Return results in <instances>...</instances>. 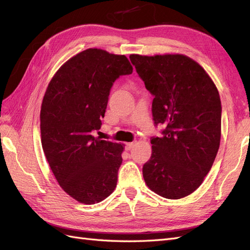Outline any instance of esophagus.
<instances>
[{
	"label": "esophagus",
	"mask_w": 250,
	"mask_h": 250,
	"mask_svg": "<svg viewBox=\"0 0 250 250\" xmlns=\"http://www.w3.org/2000/svg\"><path fill=\"white\" fill-rule=\"evenodd\" d=\"M133 146H134V143L133 142L132 143H127L125 148H126V150H131L133 148Z\"/></svg>",
	"instance_id": "1"
}]
</instances>
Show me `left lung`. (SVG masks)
<instances>
[{
	"label": "left lung",
	"mask_w": 250,
	"mask_h": 250,
	"mask_svg": "<svg viewBox=\"0 0 250 250\" xmlns=\"http://www.w3.org/2000/svg\"><path fill=\"white\" fill-rule=\"evenodd\" d=\"M132 64L154 96V124L166 128L152 138V154L143 176L151 191L180 199L201 186L221 139V101L203 67L183 54H131Z\"/></svg>",
	"instance_id": "1"
}]
</instances>
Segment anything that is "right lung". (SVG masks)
Here are the masks:
<instances>
[{
    "label": "right lung",
    "instance_id": "right-lung-1",
    "mask_svg": "<svg viewBox=\"0 0 250 250\" xmlns=\"http://www.w3.org/2000/svg\"><path fill=\"white\" fill-rule=\"evenodd\" d=\"M125 55L86 49L51 79L41 109L42 145L62 190L80 203L101 202L117 187L124 144L95 138L113 82L132 73Z\"/></svg>",
    "mask_w": 250,
    "mask_h": 250
}]
</instances>
